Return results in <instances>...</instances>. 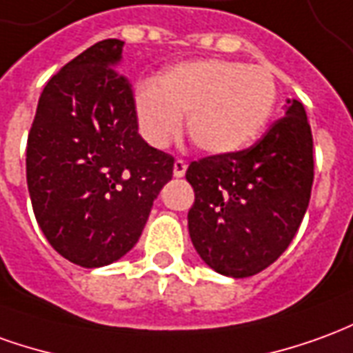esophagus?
Masks as SVG:
<instances>
[{"label": "esophagus", "instance_id": "obj_1", "mask_svg": "<svg viewBox=\"0 0 353 353\" xmlns=\"http://www.w3.org/2000/svg\"><path fill=\"white\" fill-rule=\"evenodd\" d=\"M185 172H187V162L181 159H177L176 162H174V176L183 177Z\"/></svg>", "mask_w": 353, "mask_h": 353}]
</instances>
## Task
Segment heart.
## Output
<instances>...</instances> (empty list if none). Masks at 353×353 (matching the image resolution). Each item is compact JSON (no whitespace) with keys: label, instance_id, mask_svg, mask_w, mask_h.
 Masks as SVG:
<instances>
[{"label":"heart","instance_id":"b5f03b06","mask_svg":"<svg viewBox=\"0 0 353 353\" xmlns=\"http://www.w3.org/2000/svg\"><path fill=\"white\" fill-rule=\"evenodd\" d=\"M134 103L139 130L152 147H168L185 117L196 149L228 154L245 149L268 124L277 82L262 65L201 59L172 66L157 83H141Z\"/></svg>","mask_w":353,"mask_h":353}]
</instances>
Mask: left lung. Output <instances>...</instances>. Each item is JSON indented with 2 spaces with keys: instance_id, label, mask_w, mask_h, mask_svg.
<instances>
[{
  "instance_id": "8db88e82",
  "label": "left lung",
  "mask_w": 353,
  "mask_h": 353,
  "mask_svg": "<svg viewBox=\"0 0 353 353\" xmlns=\"http://www.w3.org/2000/svg\"><path fill=\"white\" fill-rule=\"evenodd\" d=\"M194 189L189 235L206 265L221 275H256L287 250L314 183V139L304 105L287 99L285 117L245 151L191 162Z\"/></svg>"
}]
</instances>
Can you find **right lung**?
Here are the masks:
<instances>
[{"label": "right lung", "mask_w": 353, "mask_h": 353, "mask_svg": "<svg viewBox=\"0 0 353 353\" xmlns=\"http://www.w3.org/2000/svg\"><path fill=\"white\" fill-rule=\"evenodd\" d=\"M124 41L74 57L41 91L26 147L32 208L68 262L101 268L139 241L174 157L137 134L134 91L114 68Z\"/></svg>", "instance_id": "obj_1"}]
</instances>
